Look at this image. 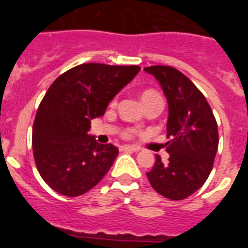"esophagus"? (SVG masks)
<instances>
[{
	"mask_svg": "<svg viewBox=\"0 0 248 248\" xmlns=\"http://www.w3.org/2000/svg\"><path fill=\"white\" fill-rule=\"evenodd\" d=\"M120 150H128V151H139L140 149L138 146H130V145H123L120 146Z\"/></svg>",
	"mask_w": 248,
	"mask_h": 248,
	"instance_id": "1",
	"label": "esophagus"
}]
</instances>
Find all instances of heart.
<instances>
[{"mask_svg":"<svg viewBox=\"0 0 248 248\" xmlns=\"http://www.w3.org/2000/svg\"><path fill=\"white\" fill-rule=\"evenodd\" d=\"M141 100H143L144 105L146 107V105L150 104V103H153V102H156V100H163V98H161V95H160L156 91L148 89V91L143 92V94H141ZM131 135H133V131L129 130V131H126L125 134H124V137L130 138Z\"/></svg>","mask_w":248,"mask_h":248,"instance_id":"b5f03b06","label":"heart"}]
</instances>
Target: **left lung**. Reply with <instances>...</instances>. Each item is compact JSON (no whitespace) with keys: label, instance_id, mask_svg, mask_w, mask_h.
<instances>
[{"label":"left lung","instance_id":"8db88e82","mask_svg":"<svg viewBox=\"0 0 248 248\" xmlns=\"http://www.w3.org/2000/svg\"><path fill=\"white\" fill-rule=\"evenodd\" d=\"M169 104L166 131L168 163L156 155L146 172L153 189L170 200H184L207 180L218 148L217 123L205 95L191 80L169 65H151Z\"/></svg>","mask_w":248,"mask_h":248}]
</instances>
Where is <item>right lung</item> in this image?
<instances>
[{"label": "right lung", "mask_w": 248, "mask_h": 248, "mask_svg": "<svg viewBox=\"0 0 248 248\" xmlns=\"http://www.w3.org/2000/svg\"><path fill=\"white\" fill-rule=\"evenodd\" d=\"M140 71L139 65L84 63L57 78L37 109L32 148L37 170L50 189L74 198L94 187L119 154L88 135L91 119Z\"/></svg>", "instance_id": "1"}]
</instances>
